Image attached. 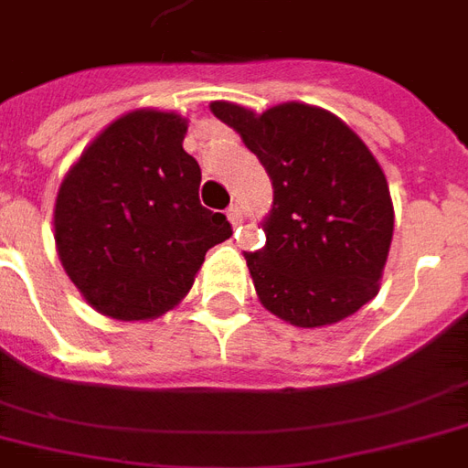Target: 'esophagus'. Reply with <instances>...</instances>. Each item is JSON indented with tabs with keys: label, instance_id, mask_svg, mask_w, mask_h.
<instances>
[{
	"label": "esophagus",
	"instance_id": "1",
	"mask_svg": "<svg viewBox=\"0 0 468 468\" xmlns=\"http://www.w3.org/2000/svg\"><path fill=\"white\" fill-rule=\"evenodd\" d=\"M226 216H228V220L233 223V226H240V223H242L240 206H230V208H228V211H226Z\"/></svg>",
	"mask_w": 468,
	"mask_h": 468
}]
</instances>
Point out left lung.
I'll return each instance as SVG.
<instances>
[{
	"instance_id": "left-lung-1",
	"label": "left lung",
	"mask_w": 468,
	"mask_h": 468,
	"mask_svg": "<svg viewBox=\"0 0 468 468\" xmlns=\"http://www.w3.org/2000/svg\"><path fill=\"white\" fill-rule=\"evenodd\" d=\"M274 186L264 248L245 252L262 306L299 327L333 325L378 292L393 238L384 169L362 138L315 106L252 113L213 101Z\"/></svg>"
}]
</instances>
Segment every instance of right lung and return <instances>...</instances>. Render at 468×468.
<instances>
[{"label": "right lung", "instance_id": "obj_1", "mask_svg": "<svg viewBox=\"0 0 468 468\" xmlns=\"http://www.w3.org/2000/svg\"><path fill=\"white\" fill-rule=\"evenodd\" d=\"M186 121L143 109L84 150L55 201L60 262L90 306L150 320L189 293L206 252L228 240L223 213L198 201L201 167L182 148Z\"/></svg>", "mask_w": 468, "mask_h": 468}]
</instances>
